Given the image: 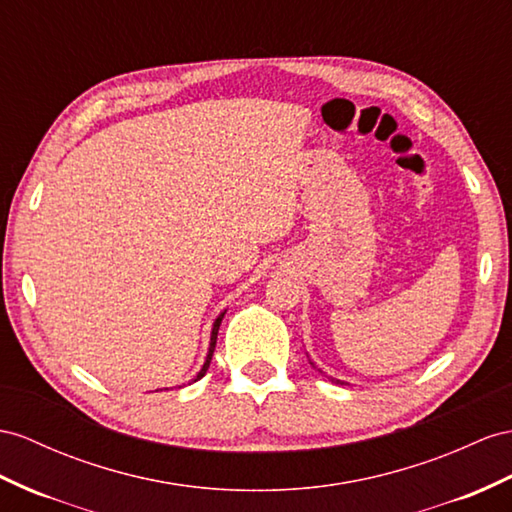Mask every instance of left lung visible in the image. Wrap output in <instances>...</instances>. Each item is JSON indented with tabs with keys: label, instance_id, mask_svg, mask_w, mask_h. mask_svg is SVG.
I'll return each mask as SVG.
<instances>
[{
	"label": "left lung",
	"instance_id": "obj_1",
	"mask_svg": "<svg viewBox=\"0 0 512 512\" xmlns=\"http://www.w3.org/2000/svg\"><path fill=\"white\" fill-rule=\"evenodd\" d=\"M313 365V363H311ZM322 372V370H320ZM331 381H335V383H342V381H337V378H331Z\"/></svg>",
	"mask_w": 512,
	"mask_h": 512
}]
</instances>
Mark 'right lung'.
Segmentation results:
<instances>
[{
	"label": "right lung",
	"instance_id": "obj_1",
	"mask_svg": "<svg viewBox=\"0 0 512 512\" xmlns=\"http://www.w3.org/2000/svg\"><path fill=\"white\" fill-rule=\"evenodd\" d=\"M225 313L227 311H222L220 316L214 320V324H212V335H209V348H207V357H205V363H203V368L196 372V376L192 378V381L196 383L199 381V378H203L205 376V372H207V368H209V363H212V355H214V348H216V339H218V329H220V322H222V318H225ZM157 391V389H155Z\"/></svg>",
	"mask_w": 512,
	"mask_h": 512
}]
</instances>
